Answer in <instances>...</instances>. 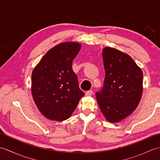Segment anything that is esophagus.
Segmentation results:
<instances>
[{"mask_svg":"<svg viewBox=\"0 0 160 160\" xmlns=\"http://www.w3.org/2000/svg\"><path fill=\"white\" fill-rule=\"evenodd\" d=\"M92 94H93V91L92 90H89V91H88L86 92V96H91Z\"/></svg>","mask_w":160,"mask_h":160,"instance_id":"34e87169","label":"esophagus"}]
</instances>
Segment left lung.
I'll return each instance as SVG.
<instances>
[{
	"mask_svg": "<svg viewBox=\"0 0 160 160\" xmlns=\"http://www.w3.org/2000/svg\"><path fill=\"white\" fill-rule=\"evenodd\" d=\"M105 78L96 99L107 120L115 123L135 111L143 91V73L131 56L111 47L102 51Z\"/></svg>",
	"mask_w": 160,
	"mask_h": 160,
	"instance_id": "left-lung-1",
	"label": "left lung"
}]
</instances>
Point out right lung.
<instances>
[{
    "label": "right lung",
    "instance_id": "right-lung-1",
    "mask_svg": "<svg viewBox=\"0 0 160 160\" xmlns=\"http://www.w3.org/2000/svg\"><path fill=\"white\" fill-rule=\"evenodd\" d=\"M81 45L75 42L60 43L43 56L32 75V94L44 116L63 121L76 109L84 93L72 69L73 60Z\"/></svg>",
    "mask_w": 160,
    "mask_h": 160
}]
</instances>
